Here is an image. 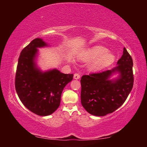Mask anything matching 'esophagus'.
Masks as SVG:
<instances>
[{"label": "esophagus", "instance_id": "34e87169", "mask_svg": "<svg viewBox=\"0 0 147 147\" xmlns=\"http://www.w3.org/2000/svg\"><path fill=\"white\" fill-rule=\"evenodd\" d=\"M80 78V75L79 73H75L74 74V78L78 80Z\"/></svg>", "mask_w": 147, "mask_h": 147}]
</instances>
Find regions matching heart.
<instances>
[{
    "mask_svg": "<svg viewBox=\"0 0 147 147\" xmlns=\"http://www.w3.org/2000/svg\"><path fill=\"white\" fill-rule=\"evenodd\" d=\"M97 59L90 65L91 70H100L112 64L115 61V56L108 52V49L102 46H96L89 49L84 56L85 60Z\"/></svg>",
    "mask_w": 147,
    "mask_h": 147,
    "instance_id": "1",
    "label": "heart"
}]
</instances>
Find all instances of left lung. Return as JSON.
<instances>
[{
    "mask_svg": "<svg viewBox=\"0 0 147 147\" xmlns=\"http://www.w3.org/2000/svg\"><path fill=\"white\" fill-rule=\"evenodd\" d=\"M112 70L83 75L81 82V103L91 115L104 116L113 113L123 105L134 86L133 60L124 48L123 54ZM120 73V78L109 81L114 71Z\"/></svg>",
    "mask_w": 147,
    "mask_h": 147,
    "instance_id": "left-lung-1",
    "label": "left lung"
}]
</instances>
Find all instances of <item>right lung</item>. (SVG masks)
I'll return each instance as SVG.
<instances>
[{
	"mask_svg": "<svg viewBox=\"0 0 147 147\" xmlns=\"http://www.w3.org/2000/svg\"><path fill=\"white\" fill-rule=\"evenodd\" d=\"M36 38L24 47L20 54L15 77V87L20 100L32 112L41 116L54 113L60 104L61 95L73 74H63L56 69L41 73L36 67L37 48L46 46Z\"/></svg>",
	"mask_w": 147,
	"mask_h": 147,
	"instance_id": "1",
	"label": "right lung"
}]
</instances>
